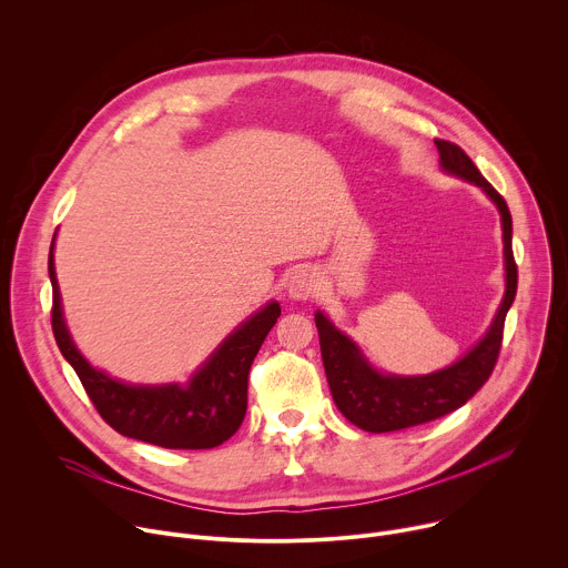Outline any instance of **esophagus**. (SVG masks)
<instances>
[{"mask_svg":"<svg viewBox=\"0 0 568 568\" xmlns=\"http://www.w3.org/2000/svg\"><path fill=\"white\" fill-rule=\"evenodd\" d=\"M318 292V276L312 270H301L290 278V296L305 301Z\"/></svg>","mask_w":568,"mask_h":568,"instance_id":"1","label":"esophagus"}]
</instances>
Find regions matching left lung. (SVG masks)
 <instances>
[{
  "mask_svg": "<svg viewBox=\"0 0 568 568\" xmlns=\"http://www.w3.org/2000/svg\"><path fill=\"white\" fill-rule=\"evenodd\" d=\"M440 164L488 193L501 213L506 254V296L493 326L460 362L423 377H395L373 371L357 346L335 331L321 312L314 314L321 359L339 412L359 429L371 434L409 429L456 412L490 379L504 344L506 314L517 294V263L513 254V215L501 193L485 180L465 150L452 141L436 139Z\"/></svg>",
  "mask_w": 568,
  "mask_h": 568,
  "instance_id": "left-lung-1",
  "label": "left lung"
}]
</instances>
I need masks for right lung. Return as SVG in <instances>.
<instances>
[{
	"label": "right lung",
	"mask_w": 568,
	"mask_h": 568,
	"mask_svg": "<svg viewBox=\"0 0 568 568\" xmlns=\"http://www.w3.org/2000/svg\"><path fill=\"white\" fill-rule=\"evenodd\" d=\"M55 240V235H53ZM53 287L51 328L64 359L73 366L101 418L121 436L166 449H211L229 440L247 414V382L254 357L281 316V305L270 303L226 337L189 386H128L92 368L67 333L49 252Z\"/></svg>",
	"instance_id": "1"
}]
</instances>
